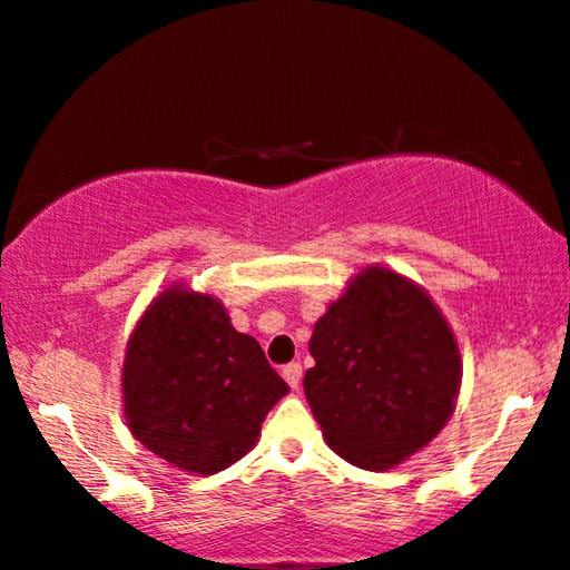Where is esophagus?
Listing matches in <instances>:
<instances>
[{
	"label": "esophagus",
	"mask_w": 570,
	"mask_h": 570,
	"mask_svg": "<svg viewBox=\"0 0 570 570\" xmlns=\"http://www.w3.org/2000/svg\"><path fill=\"white\" fill-rule=\"evenodd\" d=\"M282 376L286 380L288 387L299 390V384H302V366L299 364H286L282 368Z\"/></svg>",
	"instance_id": "1"
}]
</instances>
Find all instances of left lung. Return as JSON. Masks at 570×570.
<instances>
[{
    "instance_id": "8db88e82",
    "label": "left lung",
    "mask_w": 570,
    "mask_h": 570,
    "mask_svg": "<svg viewBox=\"0 0 570 570\" xmlns=\"http://www.w3.org/2000/svg\"><path fill=\"white\" fill-rule=\"evenodd\" d=\"M304 395L327 446L382 472L421 452L452 419L462 356L421 284L364 266L327 304L309 338Z\"/></svg>"
}]
</instances>
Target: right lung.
Masks as SVG:
<instances>
[{"label": "right lung", "mask_w": 570, "mask_h": 570, "mask_svg": "<svg viewBox=\"0 0 570 570\" xmlns=\"http://www.w3.org/2000/svg\"><path fill=\"white\" fill-rule=\"evenodd\" d=\"M288 384L214 294L183 282L136 320L121 368L124 419L136 442L190 475H216L258 444Z\"/></svg>", "instance_id": "1"}]
</instances>
